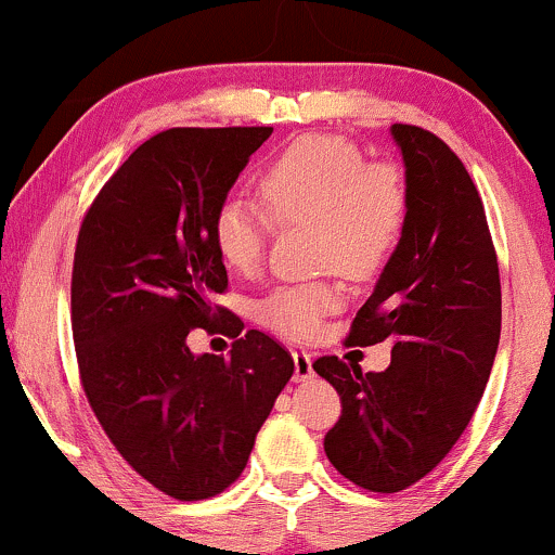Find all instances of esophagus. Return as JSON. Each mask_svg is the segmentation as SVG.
I'll return each mask as SVG.
<instances>
[{
	"mask_svg": "<svg viewBox=\"0 0 555 555\" xmlns=\"http://www.w3.org/2000/svg\"><path fill=\"white\" fill-rule=\"evenodd\" d=\"M312 375H314L312 354H309V351H294V378L309 380Z\"/></svg>",
	"mask_w": 555,
	"mask_h": 555,
	"instance_id": "1",
	"label": "esophagus"
}]
</instances>
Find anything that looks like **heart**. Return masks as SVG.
I'll return each instance as SVG.
<instances>
[{
	"label": "heart",
	"instance_id": "1",
	"mask_svg": "<svg viewBox=\"0 0 555 555\" xmlns=\"http://www.w3.org/2000/svg\"><path fill=\"white\" fill-rule=\"evenodd\" d=\"M256 193L261 207L228 198L211 224L214 251L241 275L259 270L272 224H312L318 264L351 280L384 270L408 230L410 184L402 166L389 158L367 160L344 137L294 140L261 169ZM341 304L338 280L285 283L261 299L259 320L283 338L307 341Z\"/></svg>",
	"mask_w": 555,
	"mask_h": 555
}]
</instances>
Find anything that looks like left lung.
<instances>
[{"label": "left lung", "mask_w": 555, "mask_h": 555, "mask_svg": "<svg viewBox=\"0 0 555 555\" xmlns=\"http://www.w3.org/2000/svg\"><path fill=\"white\" fill-rule=\"evenodd\" d=\"M410 184L402 243L351 320L357 347L391 344V365L362 373L312 362L341 397L325 455L371 492L413 487L444 461L485 395L500 341V270L485 204L463 160L413 124L391 127Z\"/></svg>", "instance_id": "left-lung-1"}]
</instances>
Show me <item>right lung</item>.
Listing matches in <instances>:
<instances>
[{"mask_svg":"<svg viewBox=\"0 0 555 555\" xmlns=\"http://www.w3.org/2000/svg\"><path fill=\"white\" fill-rule=\"evenodd\" d=\"M272 127H177L124 160L87 208L70 275V327L94 418L175 500L224 492L246 468L294 357L214 304L228 270L211 224ZM195 326L235 337L230 358L193 356Z\"/></svg>","mask_w":555,"mask_h":555,"instance_id":"right-lung-1","label":"right lung"}]
</instances>
